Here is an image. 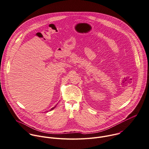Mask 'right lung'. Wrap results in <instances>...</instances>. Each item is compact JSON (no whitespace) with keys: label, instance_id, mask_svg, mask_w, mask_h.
I'll use <instances>...</instances> for the list:
<instances>
[{"label":"right lung","instance_id":"right-lung-1","mask_svg":"<svg viewBox=\"0 0 149 149\" xmlns=\"http://www.w3.org/2000/svg\"><path fill=\"white\" fill-rule=\"evenodd\" d=\"M56 107V106H54V107H53V108H52V109H51V110H50V111H51V110H53V109H54V108H55V107Z\"/></svg>","mask_w":149,"mask_h":149}]
</instances>
